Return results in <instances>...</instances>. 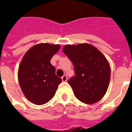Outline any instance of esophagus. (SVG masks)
<instances>
[{
    "instance_id": "obj_1",
    "label": "esophagus",
    "mask_w": 132,
    "mask_h": 132,
    "mask_svg": "<svg viewBox=\"0 0 132 132\" xmlns=\"http://www.w3.org/2000/svg\"><path fill=\"white\" fill-rule=\"evenodd\" d=\"M61 79H62V81H63V82H66V80H67V76H66V75H64V76H62Z\"/></svg>"
}]
</instances>
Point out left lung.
I'll return each instance as SVG.
<instances>
[{
    "label": "left lung",
    "mask_w": 132,
    "mask_h": 132,
    "mask_svg": "<svg viewBox=\"0 0 132 132\" xmlns=\"http://www.w3.org/2000/svg\"><path fill=\"white\" fill-rule=\"evenodd\" d=\"M63 52L73 64L76 76L69 80L76 97L94 104L104 97L110 80V66L101 52L88 43L66 44Z\"/></svg>",
    "instance_id": "1"
}]
</instances>
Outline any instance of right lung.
<instances>
[{
    "mask_svg": "<svg viewBox=\"0 0 132 132\" xmlns=\"http://www.w3.org/2000/svg\"><path fill=\"white\" fill-rule=\"evenodd\" d=\"M60 47V44H37L22 59L18 72L19 84L25 97L33 104L41 105L49 102L61 82L50 62Z\"/></svg>",
    "mask_w": 132,
    "mask_h": 132,
    "instance_id": "obj_1",
    "label": "right lung"
}]
</instances>
